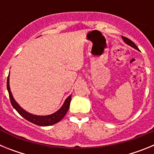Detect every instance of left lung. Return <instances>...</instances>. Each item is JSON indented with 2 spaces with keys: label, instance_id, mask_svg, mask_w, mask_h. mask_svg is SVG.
Listing matches in <instances>:
<instances>
[{
  "label": "left lung",
  "instance_id": "1",
  "mask_svg": "<svg viewBox=\"0 0 154 154\" xmlns=\"http://www.w3.org/2000/svg\"><path fill=\"white\" fill-rule=\"evenodd\" d=\"M122 38H123V41H124L125 43H126V44H127V45H130V46H131V47L134 48L135 49L139 50V48H137V46L135 44H134V42H132L131 40H130V39L127 38H126V37L122 36Z\"/></svg>",
  "mask_w": 154,
  "mask_h": 154
}]
</instances>
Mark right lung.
I'll return each instance as SVG.
<instances>
[{
	"label": "right lung",
	"mask_w": 154,
	"mask_h": 154,
	"mask_svg": "<svg viewBox=\"0 0 154 154\" xmlns=\"http://www.w3.org/2000/svg\"><path fill=\"white\" fill-rule=\"evenodd\" d=\"M7 89H8V93H9V97H10L11 103L12 106L17 110V112H18L20 115L24 117V119H27L28 121L31 122V123H34L38 126H51V125L57 123L60 120H62V118L65 116V114L67 113L68 110L69 109V106H70V102L72 99V96H69L67 99H65V103H64L63 106L61 107L59 110H58L55 113L51 114L48 116H35L32 115V114L29 113V112L24 111L22 108H21L18 104L15 102V100L14 99L13 96H12L11 92L10 90V86H9V75L8 77V80H7Z\"/></svg>",
	"instance_id": "right-lung-1"
}]
</instances>
